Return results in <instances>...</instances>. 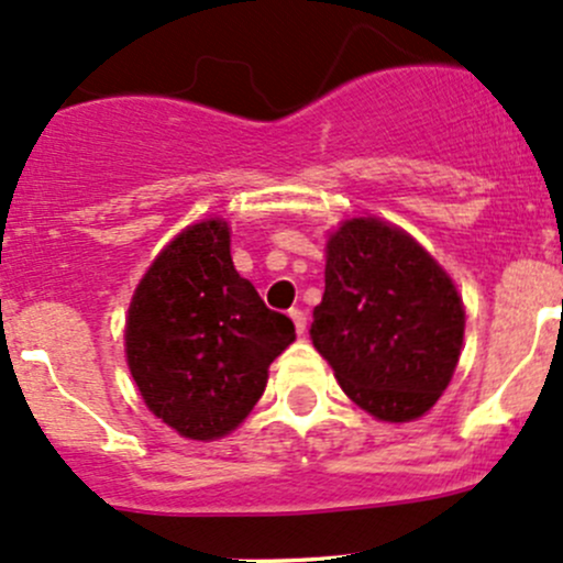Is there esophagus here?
Returning a JSON list of instances; mask_svg holds the SVG:
<instances>
[{
  "mask_svg": "<svg viewBox=\"0 0 563 563\" xmlns=\"http://www.w3.org/2000/svg\"><path fill=\"white\" fill-rule=\"evenodd\" d=\"M288 316H291L294 327H297V334H305V329H308V316H305L299 308H294Z\"/></svg>",
  "mask_w": 563,
  "mask_h": 563,
  "instance_id": "esophagus-1",
  "label": "esophagus"
}]
</instances>
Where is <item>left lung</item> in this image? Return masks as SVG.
Masks as SVG:
<instances>
[{
    "instance_id": "1",
    "label": "left lung",
    "mask_w": 563,
    "mask_h": 563,
    "mask_svg": "<svg viewBox=\"0 0 563 563\" xmlns=\"http://www.w3.org/2000/svg\"><path fill=\"white\" fill-rule=\"evenodd\" d=\"M310 340L345 395L384 422L433 408L455 373L465 313L446 272L376 218L340 225L327 245Z\"/></svg>"
}]
</instances>
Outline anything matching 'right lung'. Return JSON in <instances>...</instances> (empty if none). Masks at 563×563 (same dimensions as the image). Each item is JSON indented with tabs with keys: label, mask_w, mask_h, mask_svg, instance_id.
<instances>
[{
	"label": "right lung",
	"mask_w": 563,
	"mask_h": 563,
	"mask_svg": "<svg viewBox=\"0 0 563 563\" xmlns=\"http://www.w3.org/2000/svg\"><path fill=\"white\" fill-rule=\"evenodd\" d=\"M294 321L264 305L231 261L223 220L190 225L135 288L128 365L157 419L185 439L234 430L266 387V367L294 343Z\"/></svg>",
	"instance_id": "right-lung-1"
}]
</instances>
